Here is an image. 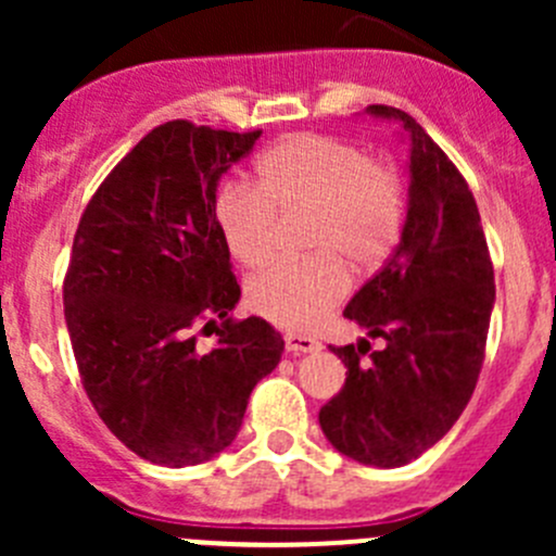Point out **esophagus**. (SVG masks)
I'll list each match as a JSON object with an SVG mask.
<instances>
[{"instance_id": "1", "label": "esophagus", "mask_w": 556, "mask_h": 556, "mask_svg": "<svg viewBox=\"0 0 556 556\" xmlns=\"http://www.w3.org/2000/svg\"><path fill=\"white\" fill-rule=\"evenodd\" d=\"M285 346H288L290 355H306V352H317L319 350V341L312 339V336L288 333V336H285Z\"/></svg>"}]
</instances>
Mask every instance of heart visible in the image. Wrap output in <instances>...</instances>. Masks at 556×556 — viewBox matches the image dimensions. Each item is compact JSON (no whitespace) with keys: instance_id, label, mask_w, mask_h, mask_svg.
I'll return each mask as SVG.
<instances>
[{"instance_id":"obj_1","label":"heart","mask_w":556,"mask_h":556,"mask_svg":"<svg viewBox=\"0 0 556 556\" xmlns=\"http://www.w3.org/2000/svg\"><path fill=\"white\" fill-rule=\"evenodd\" d=\"M312 210L306 261H274L247 282V304L268 323L312 330L344 301L350 268H368L392 250L403 226V185L392 166L323 134L279 139L255 164V185L231 179L212 204L231 257L255 268L277 244V212Z\"/></svg>"}]
</instances>
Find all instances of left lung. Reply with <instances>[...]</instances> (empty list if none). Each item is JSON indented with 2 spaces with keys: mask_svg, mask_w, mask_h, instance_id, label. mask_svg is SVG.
I'll list each match as a JSON object with an SVG mask.
<instances>
[{
  "mask_svg": "<svg viewBox=\"0 0 556 556\" xmlns=\"http://www.w3.org/2000/svg\"><path fill=\"white\" fill-rule=\"evenodd\" d=\"M366 115L395 123L408 144L406 223L382 271L344 309L386 346H333L346 379L319 408V428L355 463L401 468L444 439L473 395L495 277L479 206L444 150L408 112L371 104Z\"/></svg>",
  "mask_w": 556,
  "mask_h": 556,
  "instance_id": "obj_1",
  "label": "left lung"
}]
</instances>
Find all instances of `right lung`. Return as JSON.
I'll use <instances>...</instances> for the list:
<instances>
[{
	"mask_svg": "<svg viewBox=\"0 0 556 556\" xmlns=\"http://www.w3.org/2000/svg\"><path fill=\"white\" fill-rule=\"evenodd\" d=\"M257 137L164 123L110 172L77 226L64 317L83 387L148 463L217 457L242 428L252 387L282 361L266 319H228L242 290L212 217L223 174ZM195 321L216 325L210 353L194 346Z\"/></svg>",
	"mask_w": 556,
	"mask_h": 556,
	"instance_id": "obj_1",
	"label": "right lung"
}]
</instances>
